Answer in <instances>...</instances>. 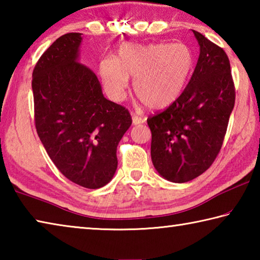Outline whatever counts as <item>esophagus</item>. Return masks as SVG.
Wrapping results in <instances>:
<instances>
[{
    "label": "esophagus",
    "mask_w": 260,
    "mask_h": 260,
    "mask_svg": "<svg viewBox=\"0 0 260 260\" xmlns=\"http://www.w3.org/2000/svg\"><path fill=\"white\" fill-rule=\"evenodd\" d=\"M132 120H133V124L134 125H139V124H142V122L146 121V119L142 116H139V114L133 113L132 114Z\"/></svg>",
    "instance_id": "esophagus-1"
}]
</instances>
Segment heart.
<instances>
[{
	"mask_svg": "<svg viewBox=\"0 0 260 260\" xmlns=\"http://www.w3.org/2000/svg\"><path fill=\"white\" fill-rule=\"evenodd\" d=\"M193 54L183 43L127 45L117 56L101 61L105 88L111 98H125L128 78L140 101L151 109L165 108L186 87L193 68Z\"/></svg>",
	"mask_w": 260,
	"mask_h": 260,
	"instance_id": "heart-1",
	"label": "heart"
}]
</instances>
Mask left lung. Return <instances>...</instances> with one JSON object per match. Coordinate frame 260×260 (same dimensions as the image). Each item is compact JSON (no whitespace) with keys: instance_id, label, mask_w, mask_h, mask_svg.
Returning a JSON list of instances; mask_svg holds the SVG:
<instances>
[{"instance_id":"left-lung-1","label":"left lung","mask_w":260,"mask_h":260,"mask_svg":"<svg viewBox=\"0 0 260 260\" xmlns=\"http://www.w3.org/2000/svg\"><path fill=\"white\" fill-rule=\"evenodd\" d=\"M201 52L190 81L165 110L147 119L152 164L162 178L188 182L212 165L235 104V87L222 48L192 30Z\"/></svg>"}]
</instances>
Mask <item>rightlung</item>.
Listing matches in <instances>:
<instances>
[{
    "label": "right lung",
    "instance_id": "add662e5",
    "mask_svg": "<svg viewBox=\"0 0 260 260\" xmlns=\"http://www.w3.org/2000/svg\"><path fill=\"white\" fill-rule=\"evenodd\" d=\"M81 40V33L61 35L35 64L34 122L59 172L79 186L98 189L113 178L118 143L132 117L104 98L93 70L77 60Z\"/></svg>",
    "mask_w": 260,
    "mask_h": 260
}]
</instances>
